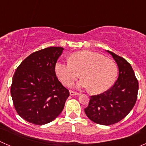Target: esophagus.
Masks as SVG:
<instances>
[{
    "label": "esophagus",
    "instance_id": "esophagus-1",
    "mask_svg": "<svg viewBox=\"0 0 146 146\" xmlns=\"http://www.w3.org/2000/svg\"><path fill=\"white\" fill-rule=\"evenodd\" d=\"M70 95H80V94L78 93V92H73V91H70Z\"/></svg>",
    "mask_w": 146,
    "mask_h": 146
}]
</instances>
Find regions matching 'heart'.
Returning a JSON list of instances; mask_svg holds the SVG:
<instances>
[{
	"label": "heart",
	"mask_w": 146,
	"mask_h": 146,
	"mask_svg": "<svg viewBox=\"0 0 146 146\" xmlns=\"http://www.w3.org/2000/svg\"><path fill=\"white\" fill-rule=\"evenodd\" d=\"M55 70L58 79L66 86L72 85L81 73L83 78L76 84V87L90 89L94 94L108 90L118 75V67L112 59L86 50L72 54L70 61H58Z\"/></svg>",
	"instance_id": "b5f03b06"
}]
</instances>
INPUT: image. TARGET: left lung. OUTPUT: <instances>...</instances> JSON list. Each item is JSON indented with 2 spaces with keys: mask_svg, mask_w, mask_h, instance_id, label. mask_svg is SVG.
Wrapping results in <instances>:
<instances>
[{
  "mask_svg": "<svg viewBox=\"0 0 146 146\" xmlns=\"http://www.w3.org/2000/svg\"><path fill=\"white\" fill-rule=\"evenodd\" d=\"M119 68V76L111 88L103 93L90 97L87 117L101 125L114 124L131 111L137 100L138 82L131 64L122 57L110 51Z\"/></svg>",
  "mask_w": 146,
  "mask_h": 146,
  "instance_id": "left-lung-1",
  "label": "left lung"
}]
</instances>
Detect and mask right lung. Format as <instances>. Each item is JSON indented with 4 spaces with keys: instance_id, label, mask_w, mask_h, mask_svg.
Returning a JSON list of instances; mask_svg holds the SVG:
<instances>
[{
    "instance_id": "obj_1",
    "label": "right lung",
    "mask_w": 146,
    "mask_h": 146,
    "mask_svg": "<svg viewBox=\"0 0 146 146\" xmlns=\"http://www.w3.org/2000/svg\"><path fill=\"white\" fill-rule=\"evenodd\" d=\"M63 50L62 47L51 46L35 51L15 72L10 88L13 104L17 114L29 123H48L64 110L69 91L55 72Z\"/></svg>"
}]
</instances>
